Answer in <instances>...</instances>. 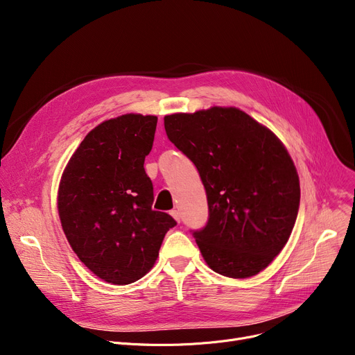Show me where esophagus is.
<instances>
[{
	"label": "esophagus",
	"mask_w": 355,
	"mask_h": 355,
	"mask_svg": "<svg viewBox=\"0 0 355 355\" xmlns=\"http://www.w3.org/2000/svg\"><path fill=\"white\" fill-rule=\"evenodd\" d=\"M170 214H171V216H173V217H174V218L178 221V223H180V218H181V217H180V213H178V210H171V211H170Z\"/></svg>",
	"instance_id": "esophagus-1"
}]
</instances>
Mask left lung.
<instances>
[{
	"label": "left lung",
	"mask_w": 355,
	"mask_h": 355,
	"mask_svg": "<svg viewBox=\"0 0 355 355\" xmlns=\"http://www.w3.org/2000/svg\"><path fill=\"white\" fill-rule=\"evenodd\" d=\"M164 126L206 189L207 225L193 230L204 260L227 277L257 275L286 245L300 210V177L284 144L236 107L168 115Z\"/></svg>",
	"instance_id": "1"
}]
</instances>
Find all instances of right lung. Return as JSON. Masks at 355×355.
I'll list each match as a JSON object with an SVG mask.
<instances>
[{
  "mask_svg": "<svg viewBox=\"0 0 355 355\" xmlns=\"http://www.w3.org/2000/svg\"><path fill=\"white\" fill-rule=\"evenodd\" d=\"M157 116L128 114L85 137L63 173L58 207L63 232L85 266L107 284H132L151 269L177 221L153 210L144 161Z\"/></svg>",
  "mask_w": 355,
  "mask_h": 355,
  "instance_id": "obj_1",
  "label": "right lung"
}]
</instances>
